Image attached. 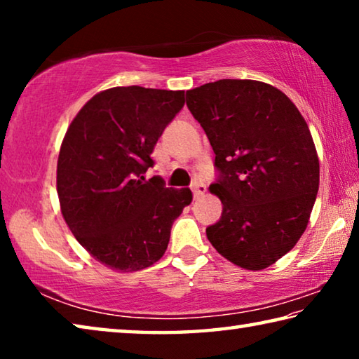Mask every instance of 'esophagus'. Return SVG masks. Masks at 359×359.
Listing matches in <instances>:
<instances>
[{
  "label": "esophagus",
  "instance_id": "34e87169",
  "mask_svg": "<svg viewBox=\"0 0 359 359\" xmlns=\"http://www.w3.org/2000/svg\"><path fill=\"white\" fill-rule=\"evenodd\" d=\"M191 190H193L194 198H199V196H201V194L205 193V185L203 184V182L194 180L193 184H191Z\"/></svg>",
  "mask_w": 359,
  "mask_h": 359
}]
</instances>
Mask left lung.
<instances>
[{
    "label": "left lung",
    "instance_id": "8db88e82",
    "mask_svg": "<svg viewBox=\"0 0 359 359\" xmlns=\"http://www.w3.org/2000/svg\"><path fill=\"white\" fill-rule=\"evenodd\" d=\"M187 106L214 149L220 220L205 229L215 250L259 271L296 245L307 228L320 163L306 120L269 83L222 79L187 92Z\"/></svg>",
    "mask_w": 359,
    "mask_h": 359
}]
</instances>
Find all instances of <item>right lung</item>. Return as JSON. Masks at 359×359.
I'll use <instances>...</instances> for the list:
<instances>
[{"mask_svg": "<svg viewBox=\"0 0 359 359\" xmlns=\"http://www.w3.org/2000/svg\"><path fill=\"white\" fill-rule=\"evenodd\" d=\"M185 92L114 87L95 95L66 131L57 191L66 224L95 259L118 272L149 267L165 255L190 188L145 180L151 151L184 107Z\"/></svg>", "mask_w": 359, "mask_h": 359, "instance_id": "right-lung-1", "label": "right lung"}]
</instances>
